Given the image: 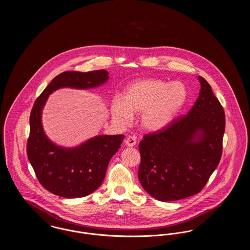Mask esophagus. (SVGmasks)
Segmentation results:
<instances>
[{
  "instance_id": "esophagus-1",
  "label": "esophagus",
  "mask_w": 250,
  "mask_h": 250,
  "mask_svg": "<svg viewBox=\"0 0 250 250\" xmlns=\"http://www.w3.org/2000/svg\"><path fill=\"white\" fill-rule=\"evenodd\" d=\"M125 145H126V146H128V147H133V146H135V145H136L137 141H136V138H135V137H133V136H129V137H127V138L125 139Z\"/></svg>"
}]
</instances>
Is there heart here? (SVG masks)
Listing matches in <instances>:
<instances>
[{"label": "heart", "instance_id": "b5f03b06", "mask_svg": "<svg viewBox=\"0 0 250 250\" xmlns=\"http://www.w3.org/2000/svg\"><path fill=\"white\" fill-rule=\"evenodd\" d=\"M188 91L181 82L167 83L157 79L138 80L128 84L122 97L111 103V115L121 125L130 124L139 113L142 128L157 132L167 127L187 104Z\"/></svg>", "mask_w": 250, "mask_h": 250}]
</instances>
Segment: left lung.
<instances>
[{
    "instance_id": "1",
    "label": "left lung",
    "mask_w": 250,
    "mask_h": 250,
    "mask_svg": "<svg viewBox=\"0 0 250 250\" xmlns=\"http://www.w3.org/2000/svg\"><path fill=\"white\" fill-rule=\"evenodd\" d=\"M201 90L186 116L140 143L138 175L144 190L160 202L198 194L221 158L225 114L210 84L198 77Z\"/></svg>"
}]
</instances>
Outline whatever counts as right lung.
Segmentation results:
<instances>
[{
    "label": "right lung",
    "instance_id": "1",
    "mask_svg": "<svg viewBox=\"0 0 250 250\" xmlns=\"http://www.w3.org/2000/svg\"><path fill=\"white\" fill-rule=\"evenodd\" d=\"M108 79V72L104 69L61 73L34 104L30 115L27 155L38 181L52 194L75 199L96 190L105 178L107 165L119 150L125 136L97 135L74 147H63L53 143L42 124V112L48 96L61 88H98Z\"/></svg>",
    "mask_w": 250,
    "mask_h": 250
}]
</instances>
